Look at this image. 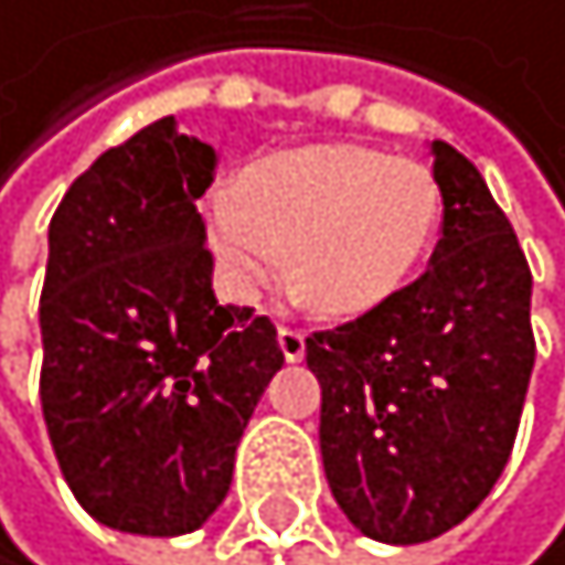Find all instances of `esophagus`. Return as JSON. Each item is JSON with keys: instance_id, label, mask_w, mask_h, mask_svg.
<instances>
[{"instance_id": "34e87169", "label": "esophagus", "mask_w": 565, "mask_h": 565, "mask_svg": "<svg viewBox=\"0 0 565 565\" xmlns=\"http://www.w3.org/2000/svg\"><path fill=\"white\" fill-rule=\"evenodd\" d=\"M277 345H280V352H285L288 363H299L302 355H306V334L299 331V327H280V331H277Z\"/></svg>"}]
</instances>
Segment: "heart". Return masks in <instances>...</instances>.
<instances>
[{
  "label": "heart",
  "instance_id": "1",
  "mask_svg": "<svg viewBox=\"0 0 565 565\" xmlns=\"http://www.w3.org/2000/svg\"><path fill=\"white\" fill-rule=\"evenodd\" d=\"M445 195L420 159L366 145H312L256 163L242 188L205 199V227L234 291L277 277L291 248V288L320 312H366L427 263Z\"/></svg>",
  "mask_w": 565,
  "mask_h": 565
}]
</instances>
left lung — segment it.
I'll list each match as a JSON object with an SVG mask.
<instances>
[{"instance_id":"obj_1","label":"left lung","mask_w":565,"mask_h":565,"mask_svg":"<svg viewBox=\"0 0 565 565\" xmlns=\"http://www.w3.org/2000/svg\"><path fill=\"white\" fill-rule=\"evenodd\" d=\"M445 195L430 266L387 302L306 338L334 502L384 545H420L488 499L534 370L531 266L484 178L434 141Z\"/></svg>"}]
</instances>
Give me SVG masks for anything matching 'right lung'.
I'll return each instance as SVG.
<instances>
[{
  "mask_svg": "<svg viewBox=\"0 0 565 565\" xmlns=\"http://www.w3.org/2000/svg\"><path fill=\"white\" fill-rule=\"evenodd\" d=\"M216 152L163 117L106 149L49 224L42 413L74 499L178 537L227 499L234 452L285 363L277 327L220 306L195 202Z\"/></svg>",
  "mask_w": 565,
  "mask_h": 565,
  "instance_id": "add662e5",
  "label": "right lung"
}]
</instances>
